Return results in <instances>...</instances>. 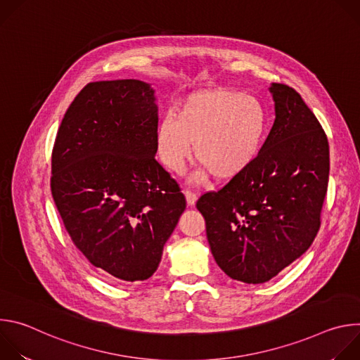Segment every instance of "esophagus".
<instances>
[{
	"mask_svg": "<svg viewBox=\"0 0 360 360\" xmlns=\"http://www.w3.org/2000/svg\"><path fill=\"white\" fill-rule=\"evenodd\" d=\"M185 198H186V203L189 205V207H193L196 199H198L196 193H193V192H191V191H185Z\"/></svg>",
	"mask_w": 360,
	"mask_h": 360,
	"instance_id": "1",
	"label": "esophagus"
}]
</instances>
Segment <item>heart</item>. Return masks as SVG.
I'll list each match as a JSON object with an SVG mask.
<instances>
[{
    "instance_id": "1",
    "label": "heart",
    "mask_w": 360,
    "mask_h": 360,
    "mask_svg": "<svg viewBox=\"0 0 360 360\" xmlns=\"http://www.w3.org/2000/svg\"><path fill=\"white\" fill-rule=\"evenodd\" d=\"M265 129L266 112L256 98L231 89L198 91L179 102L175 117L161 121L158 155L169 171L181 172L195 145L196 162L215 181L229 182L258 157Z\"/></svg>"
}]
</instances>
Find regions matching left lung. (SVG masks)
<instances>
[{
	"label": "left lung",
	"instance_id": "obj_1",
	"mask_svg": "<svg viewBox=\"0 0 360 360\" xmlns=\"http://www.w3.org/2000/svg\"><path fill=\"white\" fill-rule=\"evenodd\" d=\"M275 122L253 164L196 208L218 266L232 279L264 283L312 245L329 179V143L302 96L269 86Z\"/></svg>",
	"mask_w": 360,
	"mask_h": 360
}]
</instances>
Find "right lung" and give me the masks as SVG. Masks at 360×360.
I'll list each match as a JSON object with an SVG mask.
<instances>
[{"label":"right lung","mask_w":360,"mask_h":360,"mask_svg":"<svg viewBox=\"0 0 360 360\" xmlns=\"http://www.w3.org/2000/svg\"><path fill=\"white\" fill-rule=\"evenodd\" d=\"M139 79L85 85L53 149V192L74 245L118 282L150 278L186 200L155 160L158 107Z\"/></svg>","instance_id":"add662e5"}]
</instances>
